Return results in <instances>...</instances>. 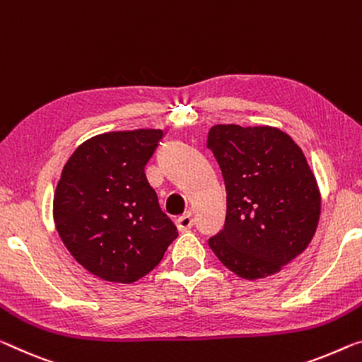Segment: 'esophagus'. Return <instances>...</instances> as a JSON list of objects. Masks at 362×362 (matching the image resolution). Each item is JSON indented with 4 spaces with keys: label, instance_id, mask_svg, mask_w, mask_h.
<instances>
[{
    "label": "esophagus",
    "instance_id": "obj_1",
    "mask_svg": "<svg viewBox=\"0 0 362 362\" xmlns=\"http://www.w3.org/2000/svg\"><path fill=\"white\" fill-rule=\"evenodd\" d=\"M192 226H194V218H192V214H189V212L176 220V228L180 231H187V230H191Z\"/></svg>",
    "mask_w": 362,
    "mask_h": 362
}]
</instances>
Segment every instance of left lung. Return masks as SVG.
Listing matches in <instances>:
<instances>
[{"label":"left lung","instance_id":"left-lung-1","mask_svg":"<svg viewBox=\"0 0 362 362\" xmlns=\"http://www.w3.org/2000/svg\"><path fill=\"white\" fill-rule=\"evenodd\" d=\"M207 148L226 189L225 225L209 246L246 280L270 276L301 254L320 215V194L303 150L275 127L218 124Z\"/></svg>","mask_w":362,"mask_h":362}]
</instances>
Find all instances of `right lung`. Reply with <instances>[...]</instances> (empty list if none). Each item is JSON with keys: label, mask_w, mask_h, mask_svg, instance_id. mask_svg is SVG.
I'll use <instances>...</instances> for the list:
<instances>
[{"label": "right lung", "mask_w": 362, "mask_h": 362, "mask_svg": "<svg viewBox=\"0 0 362 362\" xmlns=\"http://www.w3.org/2000/svg\"><path fill=\"white\" fill-rule=\"evenodd\" d=\"M162 139L160 129L107 132L77 147L64 165L54 225L72 257L102 280L137 281L177 238L146 176Z\"/></svg>", "instance_id": "add662e5"}]
</instances>
